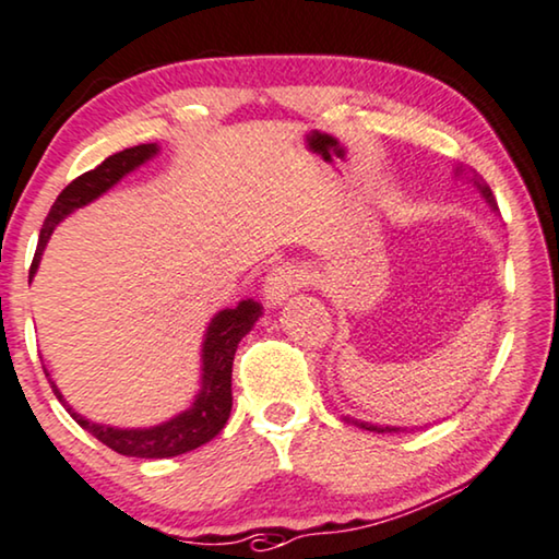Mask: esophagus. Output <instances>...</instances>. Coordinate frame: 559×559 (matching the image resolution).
<instances>
[{"label": "esophagus", "mask_w": 559, "mask_h": 559, "mask_svg": "<svg viewBox=\"0 0 559 559\" xmlns=\"http://www.w3.org/2000/svg\"><path fill=\"white\" fill-rule=\"evenodd\" d=\"M301 273L294 263H281L276 269L269 271V276L263 281V296L271 306H278L286 301V298L294 294V290L301 286Z\"/></svg>", "instance_id": "obj_1"}]
</instances>
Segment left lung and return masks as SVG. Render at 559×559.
<instances>
[{
  "instance_id": "obj_1",
  "label": "left lung",
  "mask_w": 559,
  "mask_h": 559,
  "mask_svg": "<svg viewBox=\"0 0 559 559\" xmlns=\"http://www.w3.org/2000/svg\"><path fill=\"white\" fill-rule=\"evenodd\" d=\"M459 171H461V169H455V175H459ZM474 185L478 187V190H481L484 200L489 202L493 210H497V202H493V194H491L489 187H486L484 182H478V179H474ZM342 420H344V423H352V426L365 428V430H374V433H397V430H403V428H395V426H374V423H361V420H357V418H349V415H344Z\"/></svg>"
}]
</instances>
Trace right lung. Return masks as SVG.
<instances>
[{
	"label": "right lung",
	"mask_w": 559,
	"mask_h": 559,
	"mask_svg": "<svg viewBox=\"0 0 559 559\" xmlns=\"http://www.w3.org/2000/svg\"><path fill=\"white\" fill-rule=\"evenodd\" d=\"M156 154H159V146L156 144H139L123 148V152L100 162L96 169L85 171V175L73 179V182L58 194V200L52 202L50 212H47L33 269H29V281H33L37 265H40V255L47 240H50L55 225H58L62 217H68L73 210L98 200L100 194L111 190L116 182H121L129 171L141 167V164L148 162ZM261 313L263 306L253 301V298H248V301H240L235 309H223L210 321L207 334H204L202 342V390L198 392V397H194L192 407H187L185 413L175 415V418L162 423V426L111 428L100 426V423H91L66 403V397L60 395L58 384L52 380L50 388L55 392V397L66 405V411L73 415L78 426L88 430L91 436H96L100 443L108 445L116 453L133 455V459H171V455L190 453L194 448H200L207 443V440L215 438L219 430L225 428L227 418H230L235 349H238L242 336L253 329ZM45 377H50L47 369Z\"/></svg>",
	"instance_id": "obj_1"
}]
</instances>
